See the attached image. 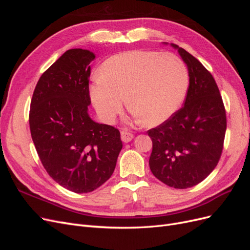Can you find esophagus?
I'll use <instances>...</instances> for the list:
<instances>
[{
	"mask_svg": "<svg viewBox=\"0 0 250 250\" xmlns=\"http://www.w3.org/2000/svg\"><path fill=\"white\" fill-rule=\"evenodd\" d=\"M133 139V134L127 131H121V140H122L124 143L130 142Z\"/></svg>",
	"mask_w": 250,
	"mask_h": 250,
	"instance_id": "obj_1",
	"label": "esophagus"
}]
</instances>
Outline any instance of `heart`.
I'll return each instance as SVG.
<instances>
[{
    "instance_id": "1",
    "label": "heart",
    "mask_w": 250,
    "mask_h": 250,
    "mask_svg": "<svg viewBox=\"0 0 250 250\" xmlns=\"http://www.w3.org/2000/svg\"><path fill=\"white\" fill-rule=\"evenodd\" d=\"M188 83L187 66L176 54L131 50L105 60L90 83L89 96L106 122L122 111L126 96L132 116L147 126H156L178 109Z\"/></svg>"
}]
</instances>
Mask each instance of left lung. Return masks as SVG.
Here are the masks:
<instances>
[{
	"mask_svg": "<svg viewBox=\"0 0 250 250\" xmlns=\"http://www.w3.org/2000/svg\"><path fill=\"white\" fill-rule=\"evenodd\" d=\"M172 47L188 66L190 85L184 106L147 131L152 140L149 166L165 185L188 188L206 179L220 160L226 112L211 74L185 49Z\"/></svg>",
	"mask_w": 250,
	"mask_h": 250,
	"instance_id": "left-lung-1",
	"label": "left lung"
}]
</instances>
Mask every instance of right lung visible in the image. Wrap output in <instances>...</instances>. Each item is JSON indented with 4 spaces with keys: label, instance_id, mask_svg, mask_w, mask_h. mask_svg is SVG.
Masks as SVG:
<instances>
[{
    "label": "right lung",
    "instance_id": "right-lung-1",
    "mask_svg": "<svg viewBox=\"0 0 250 250\" xmlns=\"http://www.w3.org/2000/svg\"><path fill=\"white\" fill-rule=\"evenodd\" d=\"M93 52L71 49L44 72L33 92L29 124L49 175L74 193H89L109 179L123 147L120 131L88 116Z\"/></svg>",
    "mask_w": 250,
    "mask_h": 250
}]
</instances>
